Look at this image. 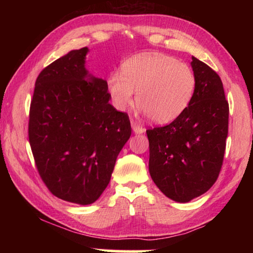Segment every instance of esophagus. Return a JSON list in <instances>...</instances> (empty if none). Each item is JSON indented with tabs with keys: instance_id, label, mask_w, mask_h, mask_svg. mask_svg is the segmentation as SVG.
<instances>
[{
	"instance_id": "obj_1",
	"label": "esophagus",
	"mask_w": 253,
	"mask_h": 253,
	"mask_svg": "<svg viewBox=\"0 0 253 253\" xmlns=\"http://www.w3.org/2000/svg\"><path fill=\"white\" fill-rule=\"evenodd\" d=\"M131 127H132L133 133H136V134H140V133L145 132L144 127L140 126L139 124H137L136 122H131Z\"/></svg>"
}]
</instances>
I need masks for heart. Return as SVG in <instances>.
Returning a JSON list of instances; mask_svg holds the SVG:
<instances>
[{
	"label": "heart",
	"instance_id": "obj_1",
	"mask_svg": "<svg viewBox=\"0 0 253 253\" xmlns=\"http://www.w3.org/2000/svg\"><path fill=\"white\" fill-rule=\"evenodd\" d=\"M196 77L188 64L169 55L139 54L121 64V74L107 78L113 106L124 112L137 102L144 115L153 122L166 124L181 115L191 101Z\"/></svg>",
	"mask_w": 253,
	"mask_h": 253
}]
</instances>
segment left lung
I'll return each instance as SVG.
<instances>
[{"label":"left lung","mask_w":253,"mask_h":253,"mask_svg":"<svg viewBox=\"0 0 253 253\" xmlns=\"http://www.w3.org/2000/svg\"><path fill=\"white\" fill-rule=\"evenodd\" d=\"M196 88L186 109L166 126L147 130L148 170L166 197L188 203L212 188L222 166L229 106L215 71L192 56Z\"/></svg>","instance_id":"1"}]
</instances>
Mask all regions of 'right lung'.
<instances>
[{"instance_id":"1","label":"right lung","mask_w":253,"mask_h":253,"mask_svg":"<svg viewBox=\"0 0 253 253\" xmlns=\"http://www.w3.org/2000/svg\"><path fill=\"white\" fill-rule=\"evenodd\" d=\"M88 51H69L40 72L29 123L44 184L57 198L79 205L102 195L131 136L129 117L109 103L107 82L86 69Z\"/></svg>"}]
</instances>
